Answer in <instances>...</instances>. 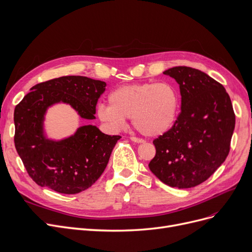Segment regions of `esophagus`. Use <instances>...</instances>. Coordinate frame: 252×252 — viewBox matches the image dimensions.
Here are the masks:
<instances>
[{
	"label": "esophagus",
	"mask_w": 252,
	"mask_h": 252,
	"mask_svg": "<svg viewBox=\"0 0 252 252\" xmlns=\"http://www.w3.org/2000/svg\"><path fill=\"white\" fill-rule=\"evenodd\" d=\"M130 139L132 140L133 142H136V143H142V142H145V140H143V139H141V138H138V137H134V136L130 137Z\"/></svg>",
	"instance_id": "34e87169"
}]
</instances>
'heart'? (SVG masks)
<instances>
[{
	"label": "heart",
	"mask_w": 252,
	"mask_h": 252,
	"mask_svg": "<svg viewBox=\"0 0 252 252\" xmlns=\"http://www.w3.org/2000/svg\"><path fill=\"white\" fill-rule=\"evenodd\" d=\"M110 104L100 103L96 114L112 129L125 126L132 118L136 130L146 136L166 133L174 124L179 106L178 93L167 82H146L121 86L109 95Z\"/></svg>",
	"instance_id": "obj_1"
}]
</instances>
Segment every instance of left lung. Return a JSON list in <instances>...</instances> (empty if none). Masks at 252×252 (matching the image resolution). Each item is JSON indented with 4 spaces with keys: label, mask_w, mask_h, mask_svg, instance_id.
I'll return each instance as SVG.
<instances>
[{
    "label": "left lung",
    "mask_w": 252,
    "mask_h": 252,
    "mask_svg": "<svg viewBox=\"0 0 252 252\" xmlns=\"http://www.w3.org/2000/svg\"><path fill=\"white\" fill-rule=\"evenodd\" d=\"M163 74L179 85L182 111L173 126L156 138L151 171L165 185L189 189L208 179L230 152L235 113L220 83L203 71L175 66Z\"/></svg>",
    "instance_id": "left-lung-1"
}]
</instances>
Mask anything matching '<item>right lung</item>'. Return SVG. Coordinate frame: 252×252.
<instances>
[{
	"label": "right lung",
	"instance_id": "add662e5",
	"mask_svg": "<svg viewBox=\"0 0 252 252\" xmlns=\"http://www.w3.org/2000/svg\"><path fill=\"white\" fill-rule=\"evenodd\" d=\"M105 86V82L82 76L56 78L32 87L15 106V148L35 184L71 195L90 188L100 177L121 136L85 125L74 135L56 141L45 136L44 120L48 107L58 102L69 104L83 119H95Z\"/></svg>",
	"mask_w": 252,
	"mask_h": 252
}]
</instances>
